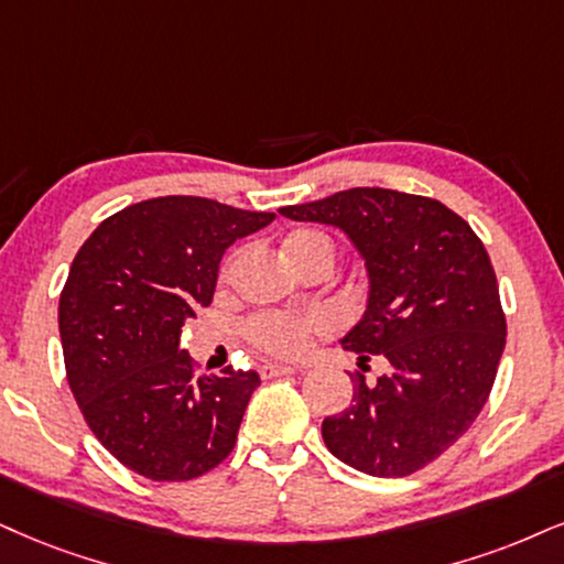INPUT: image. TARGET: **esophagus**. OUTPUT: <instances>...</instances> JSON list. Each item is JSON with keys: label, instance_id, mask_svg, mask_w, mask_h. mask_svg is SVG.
<instances>
[{"label": "esophagus", "instance_id": "34e87169", "mask_svg": "<svg viewBox=\"0 0 564 564\" xmlns=\"http://www.w3.org/2000/svg\"><path fill=\"white\" fill-rule=\"evenodd\" d=\"M259 373L263 379H276V377H288V373H295L293 366H284V364H261Z\"/></svg>", "mask_w": 564, "mask_h": 564}]
</instances>
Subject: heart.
<instances>
[{
    "label": "heart",
    "mask_w": 564,
    "mask_h": 564,
    "mask_svg": "<svg viewBox=\"0 0 564 564\" xmlns=\"http://www.w3.org/2000/svg\"><path fill=\"white\" fill-rule=\"evenodd\" d=\"M284 256L295 269H303L311 261H332L335 263L337 248L335 240L322 229H295L284 240ZM232 261L225 267V276H229ZM326 329V322L314 314H280V311H263V314L250 316L242 324V335L256 350L267 352V356L295 360L305 356L311 339L318 332Z\"/></svg>",
    "instance_id": "b5f03b06"
}]
</instances>
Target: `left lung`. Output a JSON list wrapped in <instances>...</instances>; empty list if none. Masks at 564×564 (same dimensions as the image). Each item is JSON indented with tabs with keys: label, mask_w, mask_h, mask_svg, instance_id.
<instances>
[{
	"label": "left lung",
	"mask_w": 564,
	"mask_h": 564,
	"mask_svg": "<svg viewBox=\"0 0 564 564\" xmlns=\"http://www.w3.org/2000/svg\"><path fill=\"white\" fill-rule=\"evenodd\" d=\"M280 214L335 225L356 242L371 293L364 322L343 345L360 366L387 360L371 381L350 373L352 400L324 419V444L368 476L426 468L478 419L507 343L481 238L442 200L387 187H350Z\"/></svg>",
	"instance_id": "left-lung-1"
}]
</instances>
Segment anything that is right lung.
<instances>
[{"label":"right lung","instance_id":"add662e5","mask_svg":"<svg viewBox=\"0 0 564 564\" xmlns=\"http://www.w3.org/2000/svg\"><path fill=\"white\" fill-rule=\"evenodd\" d=\"M276 214L162 196L90 232L59 295L67 384L94 436L151 481H191L225 460L256 371L196 377L180 326L206 308L225 250Z\"/></svg>","mask_w":564,"mask_h":564}]
</instances>
